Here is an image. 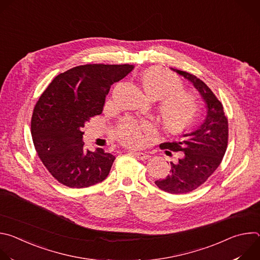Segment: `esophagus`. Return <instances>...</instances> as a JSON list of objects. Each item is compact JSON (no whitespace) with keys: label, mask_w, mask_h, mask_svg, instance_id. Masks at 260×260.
I'll use <instances>...</instances> for the list:
<instances>
[{"label":"esophagus","mask_w":260,"mask_h":260,"mask_svg":"<svg viewBox=\"0 0 260 260\" xmlns=\"http://www.w3.org/2000/svg\"><path fill=\"white\" fill-rule=\"evenodd\" d=\"M137 158H139V159H141V160H146V159H148L150 157V155L148 154V153H146V152H134L133 153Z\"/></svg>","instance_id":"esophagus-1"}]
</instances>
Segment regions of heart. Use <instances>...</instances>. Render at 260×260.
<instances>
[{
	"label": "heart",
	"instance_id": "heart-1",
	"mask_svg": "<svg viewBox=\"0 0 260 260\" xmlns=\"http://www.w3.org/2000/svg\"><path fill=\"white\" fill-rule=\"evenodd\" d=\"M142 86L147 95L158 100L159 118L167 131L179 134L188 127L198 112V100L189 91L183 90V83L175 74L160 70H148L142 77ZM148 121L127 118L119 124L114 136L122 145L140 146L143 134L150 131Z\"/></svg>",
	"mask_w": 260,
	"mask_h": 260
}]
</instances>
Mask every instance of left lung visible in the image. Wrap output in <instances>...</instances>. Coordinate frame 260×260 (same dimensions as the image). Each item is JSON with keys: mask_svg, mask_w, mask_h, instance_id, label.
Masks as SVG:
<instances>
[{"mask_svg": "<svg viewBox=\"0 0 260 260\" xmlns=\"http://www.w3.org/2000/svg\"><path fill=\"white\" fill-rule=\"evenodd\" d=\"M172 70L193 84L208 107L207 117L197 129L159 146L169 155L171 151L181 152L178 159L171 161L170 174L155 184L166 192L182 194L199 188L220 166L229 143V121L223 106L204 81L188 72Z\"/></svg>", "mask_w": 260, "mask_h": 260, "instance_id": "1", "label": "left lung"}]
</instances>
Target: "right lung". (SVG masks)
Returning a JSON list of instances; mask_svg holds the SVG:
<instances>
[{"label":"right lung","instance_id":"1","mask_svg":"<svg viewBox=\"0 0 260 260\" xmlns=\"http://www.w3.org/2000/svg\"><path fill=\"white\" fill-rule=\"evenodd\" d=\"M133 64L89 63L57 75L37 102L30 121L35 149L48 172L62 185L85 188L104 181L115 159L84 147L82 127L103 111L111 85Z\"/></svg>","mask_w":260,"mask_h":260}]
</instances>
